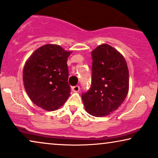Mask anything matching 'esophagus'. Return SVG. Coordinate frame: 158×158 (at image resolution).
I'll list each match as a JSON object with an SVG mask.
<instances>
[{"instance_id": "obj_1", "label": "esophagus", "mask_w": 158, "mask_h": 158, "mask_svg": "<svg viewBox=\"0 0 158 158\" xmlns=\"http://www.w3.org/2000/svg\"><path fill=\"white\" fill-rule=\"evenodd\" d=\"M71 89H72L73 92H78L80 90V87H79V86H74V87H71Z\"/></svg>"}]
</instances>
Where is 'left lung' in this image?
Here are the masks:
<instances>
[{"mask_svg": "<svg viewBox=\"0 0 158 158\" xmlns=\"http://www.w3.org/2000/svg\"><path fill=\"white\" fill-rule=\"evenodd\" d=\"M92 77L90 89L81 94L89 114L102 117L117 110L127 98L129 87V69L124 57L108 44L91 52Z\"/></svg>", "mask_w": 158, "mask_h": 158, "instance_id": "8db88e82", "label": "left lung"}]
</instances>
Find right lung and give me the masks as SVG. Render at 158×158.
<instances>
[{
	"mask_svg": "<svg viewBox=\"0 0 158 158\" xmlns=\"http://www.w3.org/2000/svg\"><path fill=\"white\" fill-rule=\"evenodd\" d=\"M71 51L47 44L35 50L25 63L23 81L31 100L48 111L56 110L70 96L67 59Z\"/></svg>",
	"mask_w": 158,
	"mask_h": 158,
	"instance_id": "1",
	"label": "right lung"
}]
</instances>
